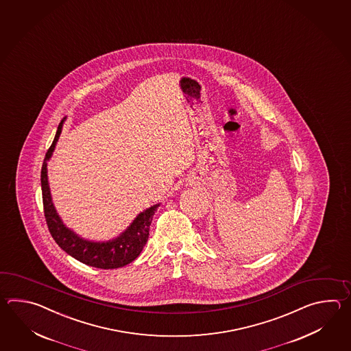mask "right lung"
Wrapping results in <instances>:
<instances>
[{"mask_svg":"<svg viewBox=\"0 0 351 351\" xmlns=\"http://www.w3.org/2000/svg\"><path fill=\"white\" fill-rule=\"evenodd\" d=\"M65 120L66 117L60 121L53 144L46 153L44 165L41 168L43 202L49 231L61 250H64L67 254L82 263L103 269L123 267L134 261L142 252L148 241L150 223L153 221L154 212L160 206V203L153 204L149 208H145L141 213H138L124 231L120 232L118 236L108 241L84 239L71 228H69L53 206L47 177V163L53 157V150L56 148Z\"/></svg>","mask_w":351,"mask_h":351,"instance_id":"obj_1","label":"right lung"}]
</instances>
